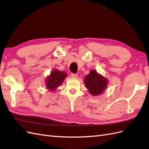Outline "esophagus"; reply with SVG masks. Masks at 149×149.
Wrapping results in <instances>:
<instances>
[{
  "instance_id": "34e87169",
  "label": "esophagus",
  "mask_w": 149,
  "mask_h": 149,
  "mask_svg": "<svg viewBox=\"0 0 149 149\" xmlns=\"http://www.w3.org/2000/svg\"><path fill=\"white\" fill-rule=\"evenodd\" d=\"M71 77H72V79H77V77H78V75H77V74H72Z\"/></svg>"
}]
</instances>
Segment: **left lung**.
Here are the masks:
<instances>
[{
  "instance_id": "8db88e82",
  "label": "left lung",
  "mask_w": 149,
  "mask_h": 149,
  "mask_svg": "<svg viewBox=\"0 0 149 149\" xmlns=\"http://www.w3.org/2000/svg\"><path fill=\"white\" fill-rule=\"evenodd\" d=\"M84 84L89 93L94 96H100L108 86V80L99 74L96 70H91L84 77Z\"/></svg>"
}]
</instances>
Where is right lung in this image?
Listing matches in <instances>:
<instances>
[{
  "instance_id": "1",
  "label": "right lung",
  "mask_w": 149,
  "mask_h": 149,
  "mask_svg": "<svg viewBox=\"0 0 149 149\" xmlns=\"http://www.w3.org/2000/svg\"><path fill=\"white\" fill-rule=\"evenodd\" d=\"M67 74L63 71L53 69L50 74L45 79V84L47 89L49 91H56L58 86L62 85Z\"/></svg>"
}]
</instances>
